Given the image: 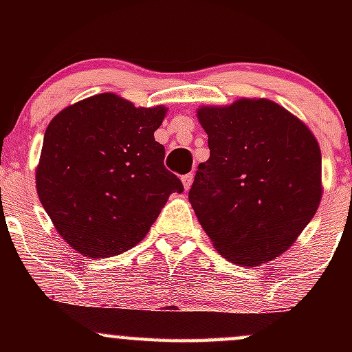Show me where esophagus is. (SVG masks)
Returning a JSON list of instances; mask_svg holds the SVG:
<instances>
[{
	"mask_svg": "<svg viewBox=\"0 0 352 352\" xmlns=\"http://www.w3.org/2000/svg\"><path fill=\"white\" fill-rule=\"evenodd\" d=\"M192 182H193V173H185V175L182 177V184H184L185 190L192 187Z\"/></svg>",
	"mask_w": 352,
	"mask_h": 352,
	"instance_id": "1",
	"label": "esophagus"
}]
</instances>
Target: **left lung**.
I'll list each match as a JSON object with an SVG mask.
<instances>
[{"label": "left lung", "instance_id": "1", "mask_svg": "<svg viewBox=\"0 0 352 352\" xmlns=\"http://www.w3.org/2000/svg\"><path fill=\"white\" fill-rule=\"evenodd\" d=\"M210 159L188 200L228 261L258 266L293 245L321 200V151L309 129L268 99L201 107Z\"/></svg>", "mask_w": 352, "mask_h": 352}]
</instances>
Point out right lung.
I'll return each mask as SVG.
<instances>
[{
    "label": "right lung",
    "mask_w": 352,
    "mask_h": 352,
    "mask_svg": "<svg viewBox=\"0 0 352 352\" xmlns=\"http://www.w3.org/2000/svg\"><path fill=\"white\" fill-rule=\"evenodd\" d=\"M164 107L99 94L60 111L44 134L36 188L59 235L91 258L127 252L168 195L184 192L153 139Z\"/></svg>",
    "instance_id": "1"
}]
</instances>
